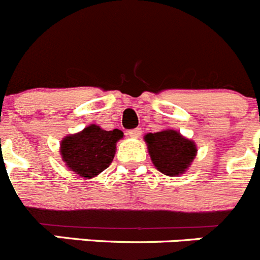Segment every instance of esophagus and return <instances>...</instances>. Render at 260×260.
<instances>
[{"instance_id": "34e87169", "label": "esophagus", "mask_w": 260, "mask_h": 260, "mask_svg": "<svg viewBox=\"0 0 260 260\" xmlns=\"http://www.w3.org/2000/svg\"><path fill=\"white\" fill-rule=\"evenodd\" d=\"M128 137H132V138H135V139H138V138L142 135V128L137 127V128H133V130H128L127 132Z\"/></svg>"}]
</instances>
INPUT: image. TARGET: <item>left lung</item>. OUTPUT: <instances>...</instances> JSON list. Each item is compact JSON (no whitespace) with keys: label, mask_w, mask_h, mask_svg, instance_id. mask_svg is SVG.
Masks as SVG:
<instances>
[{"label":"left lung","mask_w":260,"mask_h":260,"mask_svg":"<svg viewBox=\"0 0 260 260\" xmlns=\"http://www.w3.org/2000/svg\"><path fill=\"white\" fill-rule=\"evenodd\" d=\"M148 153L155 169L167 176H180L197 157V144L174 128L144 135Z\"/></svg>","instance_id":"8db88e82"}]
</instances>
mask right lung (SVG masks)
<instances>
[{"instance_id":"1","label":"right lung","mask_w":260,"mask_h":260,"mask_svg":"<svg viewBox=\"0 0 260 260\" xmlns=\"http://www.w3.org/2000/svg\"><path fill=\"white\" fill-rule=\"evenodd\" d=\"M123 138L118 128L103 130L90 123L76 134H70L60 143V154L66 167L81 179H93L105 171L116 154V144Z\"/></svg>"}]
</instances>
